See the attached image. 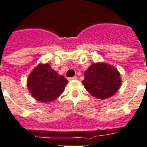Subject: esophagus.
I'll return each mask as SVG.
<instances>
[{"instance_id":"obj_1","label":"esophagus","mask_w":147,"mask_h":147,"mask_svg":"<svg viewBox=\"0 0 147 147\" xmlns=\"http://www.w3.org/2000/svg\"><path fill=\"white\" fill-rule=\"evenodd\" d=\"M68 79H69V81H71V80H76V79H77V76H74V77L69 78Z\"/></svg>"}]
</instances>
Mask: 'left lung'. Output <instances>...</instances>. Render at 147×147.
Here are the masks:
<instances>
[{
    "mask_svg": "<svg viewBox=\"0 0 147 147\" xmlns=\"http://www.w3.org/2000/svg\"><path fill=\"white\" fill-rule=\"evenodd\" d=\"M84 76L82 84L86 90L100 100L113 96L121 84L119 71L107 63H94L86 70Z\"/></svg>",
    "mask_w": 147,
    "mask_h": 147,
    "instance_id": "1",
    "label": "left lung"
}]
</instances>
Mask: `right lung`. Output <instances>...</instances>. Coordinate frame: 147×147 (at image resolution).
Here are the masks:
<instances>
[{
	"instance_id": "right-lung-1",
	"label": "right lung",
	"mask_w": 147,
	"mask_h": 147,
	"mask_svg": "<svg viewBox=\"0 0 147 147\" xmlns=\"http://www.w3.org/2000/svg\"><path fill=\"white\" fill-rule=\"evenodd\" d=\"M68 81L59 76L48 63L39 64L31 72L27 86L32 96L43 102L53 101L63 92Z\"/></svg>"
}]
</instances>
